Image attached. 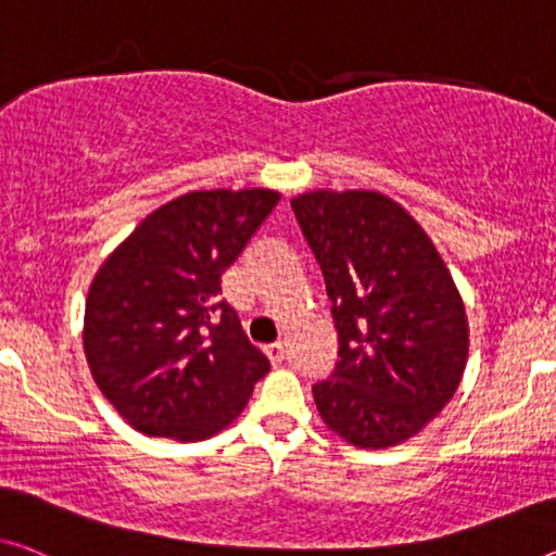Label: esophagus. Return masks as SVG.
I'll list each match as a JSON object with an SVG mask.
<instances>
[{
  "mask_svg": "<svg viewBox=\"0 0 556 556\" xmlns=\"http://www.w3.org/2000/svg\"><path fill=\"white\" fill-rule=\"evenodd\" d=\"M264 354H267V359L271 364H281V362H285V344H281V342L267 344V346H264Z\"/></svg>",
  "mask_w": 556,
  "mask_h": 556,
  "instance_id": "1",
  "label": "esophagus"
}]
</instances>
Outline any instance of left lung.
<instances>
[{"mask_svg":"<svg viewBox=\"0 0 556 556\" xmlns=\"http://www.w3.org/2000/svg\"><path fill=\"white\" fill-rule=\"evenodd\" d=\"M325 275L337 364L312 387L319 417L359 450L417 437L457 392L469 321L457 285L419 222L375 189L292 199Z\"/></svg>","mask_w":556,"mask_h":556,"instance_id":"left-lung-1","label":"left lung"}]
</instances>
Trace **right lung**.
Here are the masks:
<instances>
[{"mask_svg": "<svg viewBox=\"0 0 556 556\" xmlns=\"http://www.w3.org/2000/svg\"><path fill=\"white\" fill-rule=\"evenodd\" d=\"M279 199L262 187L181 194L99 267L85 306V357L99 392L137 432L210 439L269 371L219 294L222 275Z\"/></svg>", "mask_w": 556, "mask_h": 556, "instance_id": "right-lung-1", "label": "right lung"}]
</instances>
